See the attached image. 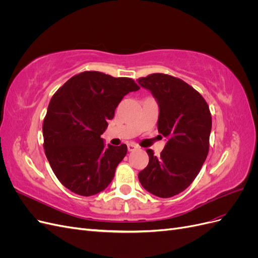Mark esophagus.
<instances>
[{
  "label": "esophagus",
  "instance_id": "1",
  "mask_svg": "<svg viewBox=\"0 0 258 258\" xmlns=\"http://www.w3.org/2000/svg\"><path fill=\"white\" fill-rule=\"evenodd\" d=\"M127 147H128V151H129V152H134V151L139 150V146H138L137 144H134V143H130V144H128V145H127Z\"/></svg>",
  "mask_w": 258,
  "mask_h": 258
}]
</instances>
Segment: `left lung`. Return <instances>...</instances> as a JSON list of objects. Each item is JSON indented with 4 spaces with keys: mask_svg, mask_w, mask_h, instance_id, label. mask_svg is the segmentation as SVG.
<instances>
[{
    "mask_svg": "<svg viewBox=\"0 0 258 258\" xmlns=\"http://www.w3.org/2000/svg\"><path fill=\"white\" fill-rule=\"evenodd\" d=\"M152 92L159 105L158 132L168 142L147 167L139 181L155 196L170 198L184 191L200 172L210 147L212 117L207 101L190 85L177 77L154 73L138 80Z\"/></svg>",
    "mask_w": 258,
    "mask_h": 258,
    "instance_id": "8db88e82",
    "label": "left lung"
}]
</instances>
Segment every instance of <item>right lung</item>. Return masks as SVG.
<instances>
[{
    "label": "right lung",
    "mask_w": 258,
    "mask_h": 258,
    "mask_svg": "<svg viewBox=\"0 0 258 258\" xmlns=\"http://www.w3.org/2000/svg\"><path fill=\"white\" fill-rule=\"evenodd\" d=\"M140 86L128 77L85 71L54 92L43 122L44 150L54 175L80 196L104 190L127 145L104 146L101 135L122 98Z\"/></svg>",
    "instance_id": "right-lung-1"
}]
</instances>
